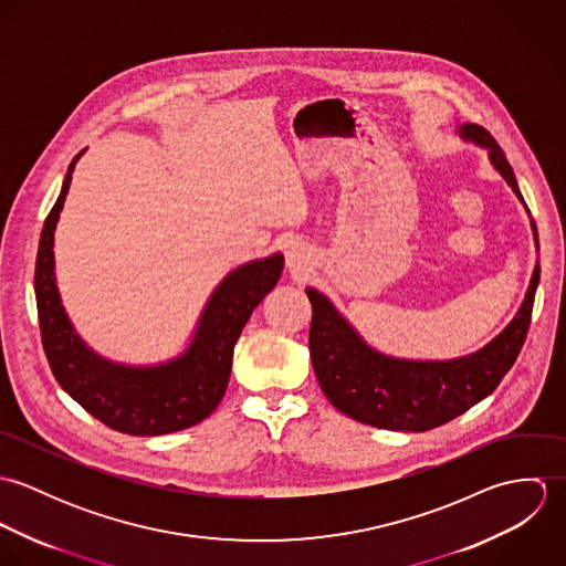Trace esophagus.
<instances>
[{
    "mask_svg": "<svg viewBox=\"0 0 566 566\" xmlns=\"http://www.w3.org/2000/svg\"><path fill=\"white\" fill-rule=\"evenodd\" d=\"M285 259H287V268L292 272H305L307 265H310V252L305 245L301 243H290L287 245V252H285Z\"/></svg>",
    "mask_w": 566,
    "mask_h": 566,
    "instance_id": "esophagus-1",
    "label": "esophagus"
}]
</instances>
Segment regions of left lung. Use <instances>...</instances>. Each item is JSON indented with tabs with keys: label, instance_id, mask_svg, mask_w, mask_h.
I'll list each match as a JSON object with an SVG mask.
<instances>
[{
	"label": "left lung",
	"instance_id": "8db88e82",
	"mask_svg": "<svg viewBox=\"0 0 566 566\" xmlns=\"http://www.w3.org/2000/svg\"><path fill=\"white\" fill-rule=\"evenodd\" d=\"M458 135L488 150L492 167L523 202L514 171L492 135L478 124L460 126ZM532 231L538 248L534 220ZM538 281L536 263L525 301L510 324L484 348L444 361L401 359L375 350L324 294L307 287L314 312L310 353L326 399L353 420L390 431H427L458 418L492 395L516 361L532 321Z\"/></svg>",
	"mask_w": 566,
	"mask_h": 566
}]
</instances>
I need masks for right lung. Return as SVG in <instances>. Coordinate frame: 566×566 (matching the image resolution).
<instances>
[{
  "instance_id": "1",
  "label": "right lung",
  "mask_w": 566,
  "mask_h": 566,
  "mask_svg": "<svg viewBox=\"0 0 566 566\" xmlns=\"http://www.w3.org/2000/svg\"><path fill=\"white\" fill-rule=\"evenodd\" d=\"M82 153L70 163L36 252L34 294L50 368L76 403L115 431L163 436L193 427L222 401L235 342L252 310L279 283L283 254L274 252L229 272L209 296L193 337L180 355L155 366H126L97 355L70 321L54 274V231Z\"/></svg>"
}]
</instances>
